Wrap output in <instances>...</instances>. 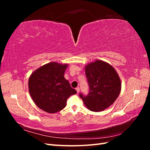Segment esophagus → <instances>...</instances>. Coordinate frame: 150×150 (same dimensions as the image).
<instances>
[{"mask_svg":"<svg viewBox=\"0 0 150 150\" xmlns=\"http://www.w3.org/2000/svg\"><path fill=\"white\" fill-rule=\"evenodd\" d=\"M76 91H77V93H79V91H80L79 88H77L76 89Z\"/></svg>","mask_w":150,"mask_h":150,"instance_id":"1","label":"esophagus"}]
</instances>
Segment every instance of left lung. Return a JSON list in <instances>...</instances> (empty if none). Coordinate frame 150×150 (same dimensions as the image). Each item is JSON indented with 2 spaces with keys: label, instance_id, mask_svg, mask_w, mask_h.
<instances>
[{
  "label": "left lung",
  "instance_id": "8db88e82",
  "mask_svg": "<svg viewBox=\"0 0 150 150\" xmlns=\"http://www.w3.org/2000/svg\"><path fill=\"white\" fill-rule=\"evenodd\" d=\"M89 86L86 96L79 94L85 106L94 112L102 111L114 103L119 96L121 82L116 71L109 63L96 60L85 66Z\"/></svg>",
  "mask_w": 150,
  "mask_h": 150
}]
</instances>
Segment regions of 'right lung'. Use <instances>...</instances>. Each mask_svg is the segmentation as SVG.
<instances>
[{"label":"right lung","instance_id":"1","mask_svg":"<svg viewBox=\"0 0 150 150\" xmlns=\"http://www.w3.org/2000/svg\"><path fill=\"white\" fill-rule=\"evenodd\" d=\"M68 65L51 62L40 66L30 76V95L42 110L49 113L59 111L66 107L67 98L77 93L64 78Z\"/></svg>","mask_w":150,"mask_h":150}]
</instances>
